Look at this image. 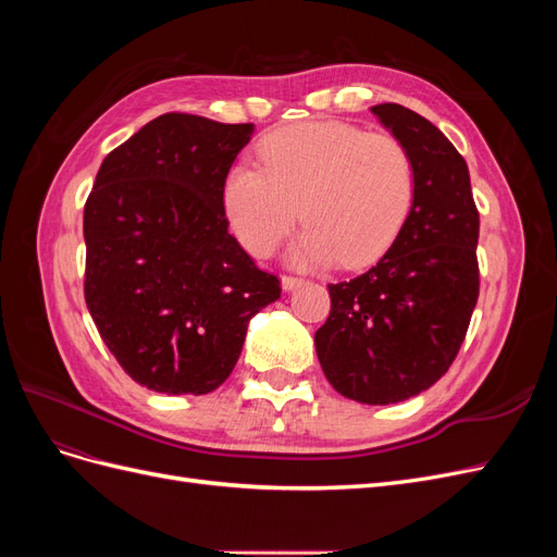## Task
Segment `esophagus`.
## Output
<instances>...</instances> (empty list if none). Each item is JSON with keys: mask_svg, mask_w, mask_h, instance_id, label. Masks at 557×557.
Returning a JSON list of instances; mask_svg holds the SVG:
<instances>
[{"mask_svg": "<svg viewBox=\"0 0 557 557\" xmlns=\"http://www.w3.org/2000/svg\"><path fill=\"white\" fill-rule=\"evenodd\" d=\"M305 283L301 278H297V276H283L281 278V288L285 290V293H290V290H295V288H299V285Z\"/></svg>", "mask_w": 557, "mask_h": 557, "instance_id": "obj_1", "label": "esophagus"}]
</instances>
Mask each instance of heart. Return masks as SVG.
I'll list each match as a JSON object with an SVG mask.
<instances>
[{
    "instance_id": "1",
    "label": "heart",
    "mask_w": 557,
    "mask_h": 557,
    "mask_svg": "<svg viewBox=\"0 0 557 557\" xmlns=\"http://www.w3.org/2000/svg\"><path fill=\"white\" fill-rule=\"evenodd\" d=\"M260 166L237 162L223 183V211L250 256L267 258L297 221L295 267L376 262L407 223L416 197L409 150L391 134L339 121L283 127L258 146Z\"/></svg>"
}]
</instances>
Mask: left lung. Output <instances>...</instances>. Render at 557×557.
I'll return each mask as SVG.
<instances>
[{
	"label": "left lung",
	"instance_id": "left-lung-1",
	"mask_svg": "<svg viewBox=\"0 0 557 557\" xmlns=\"http://www.w3.org/2000/svg\"><path fill=\"white\" fill-rule=\"evenodd\" d=\"M372 113L409 150L413 209L369 272L327 285L315 352L336 393L395 404L440 381L465 342L479 299V211L467 162L440 127L401 104Z\"/></svg>",
	"mask_w": 557,
	"mask_h": 557
}]
</instances>
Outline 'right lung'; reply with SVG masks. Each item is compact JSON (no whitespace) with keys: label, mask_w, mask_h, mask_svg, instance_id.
Listing matches in <instances>:
<instances>
[{"label":"right lung","mask_w":557,"mask_h":557,"mask_svg":"<svg viewBox=\"0 0 557 557\" xmlns=\"http://www.w3.org/2000/svg\"><path fill=\"white\" fill-rule=\"evenodd\" d=\"M252 129L164 113L97 172L83 211L86 305L115 360L148 391H215L250 318L281 297L223 211L225 176Z\"/></svg>","instance_id":"add662e5"}]
</instances>
